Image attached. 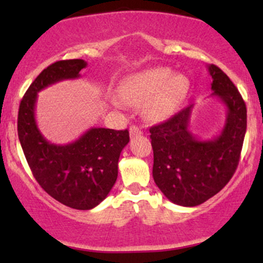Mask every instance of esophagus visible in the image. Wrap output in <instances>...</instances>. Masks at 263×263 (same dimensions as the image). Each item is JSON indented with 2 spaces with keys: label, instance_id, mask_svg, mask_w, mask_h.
Masks as SVG:
<instances>
[{
  "label": "esophagus",
  "instance_id": "obj_1",
  "mask_svg": "<svg viewBox=\"0 0 263 263\" xmlns=\"http://www.w3.org/2000/svg\"><path fill=\"white\" fill-rule=\"evenodd\" d=\"M138 135H141L140 127H137V126H131V127H129V136H131V137H135V136Z\"/></svg>",
  "mask_w": 263,
  "mask_h": 263
}]
</instances>
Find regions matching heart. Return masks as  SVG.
Segmentation results:
<instances>
[{"instance_id":"1","label":"heart","mask_w":263,"mask_h":263,"mask_svg":"<svg viewBox=\"0 0 263 263\" xmlns=\"http://www.w3.org/2000/svg\"><path fill=\"white\" fill-rule=\"evenodd\" d=\"M188 80L168 68H153L126 77L117 86L120 100L141 106L146 119L162 122L171 117L185 96Z\"/></svg>"}]
</instances>
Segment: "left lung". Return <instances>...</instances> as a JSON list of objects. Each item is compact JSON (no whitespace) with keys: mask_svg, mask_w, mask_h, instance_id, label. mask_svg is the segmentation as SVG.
Returning <instances> with one entry per match:
<instances>
[{"mask_svg":"<svg viewBox=\"0 0 263 263\" xmlns=\"http://www.w3.org/2000/svg\"><path fill=\"white\" fill-rule=\"evenodd\" d=\"M213 78L211 96L225 104L226 121L219 136L199 140L189 131L193 105L149 128L153 179L172 203L197 206L221 190L236 171L247 126L242 96L221 69L208 66Z\"/></svg>","mask_w":263,"mask_h":263,"instance_id":"8db88e82","label":"left lung"}]
</instances>
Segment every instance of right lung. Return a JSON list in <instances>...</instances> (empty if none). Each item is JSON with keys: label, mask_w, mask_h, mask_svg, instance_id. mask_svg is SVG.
Masks as SVG:
<instances>
[{"label": "right lung", "mask_w": 263, "mask_h": 263, "mask_svg": "<svg viewBox=\"0 0 263 263\" xmlns=\"http://www.w3.org/2000/svg\"><path fill=\"white\" fill-rule=\"evenodd\" d=\"M87 63L59 60L45 68L28 87L18 110V138L33 177L50 197L78 210L99 205L112 189L119 173V158L128 143L127 129L93 127L69 144H54L44 138L34 117L38 92L66 79H77Z\"/></svg>", "instance_id": "add662e5"}]
</instances>
